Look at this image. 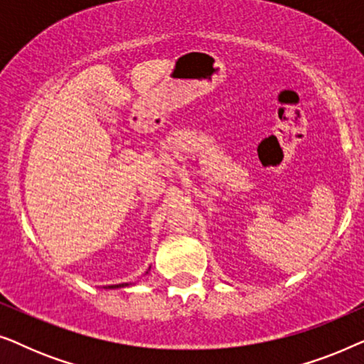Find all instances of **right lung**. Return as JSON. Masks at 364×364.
<instances>
[{
    "mask_svg": "<svg viewBox=\"0 0 364 364\" xmlns=\"http://www.w3.org/2000/svg\"><path fill=\"white\" fill-rule=\"evenodd\" d=\"M121 287H127V283H122V285H111L109 288H121Z\"/></svg>",
    "mask_w": 364,
    "mask_h": 364,
    "instance_id": "obj_1",
    "label": "right lung"
}]
</instances>
